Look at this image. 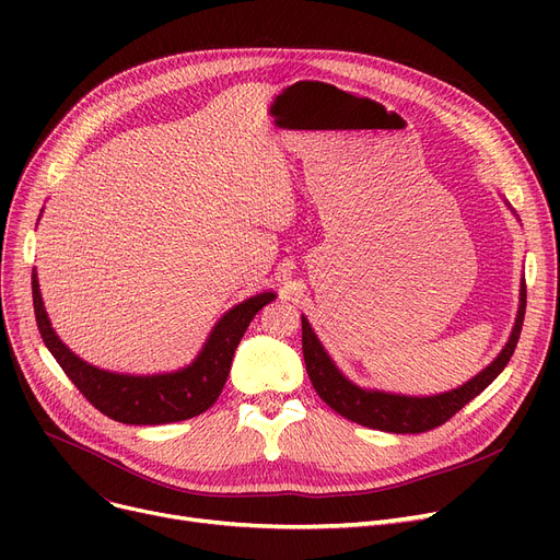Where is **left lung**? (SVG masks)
Segmentation results:
<instances>
[{
    "label": "left lung",
    "mask_w": 560,
    "mask_h": 560,
    "mask_svg": "<svg viewBox=\"0 0 560 560\" xmlns=\"http://www.w3.org/2000/svg\"><path fill=\"white\" fill-rule=\"evenodd\" d=\"M526 308V283L522 279L520 285V308L515 317V327L506 347L499 351V357L475 378H469L460 388H454L443 395L431 397H406L393 395L381 390H363L334 365L329 354L313 334L308 319L302 317V349H304V363L311 376V384L315 393L322 397L327 406H331L336 413L342 418L363 424L368 429H378L388 433H424L440 424H445L454 418L458 410L481 395L492 381L502 374L509 365L513 351L520 340L522 322Z\"/></svg>",
    "instance_id": "8db88e82"
}]
</instances>
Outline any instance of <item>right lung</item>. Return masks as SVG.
<instances>
[{
  "mask_svg": "<svg viewBox=\"0 0 560 560\" xmlns=\"http://www.w3.org/2000/svg\"><path fill=\"white\" fill-rule=\"evenodd\" d=\"M32 279L38 331L51 357L100 413L122 424L182 422L209 410L226 384L233 351L245 336L249 322L265 304L277 298L275 292H260L224 313L201 347L199 357L188 368L170 374L131 376L100 370L74 357L49 325L36 272Z\"/></svg>",
  "mask_w": 560,
  "mask_h": 560,
  "instance_id": "1",
  "label": "right lung"
}]
</instances>
